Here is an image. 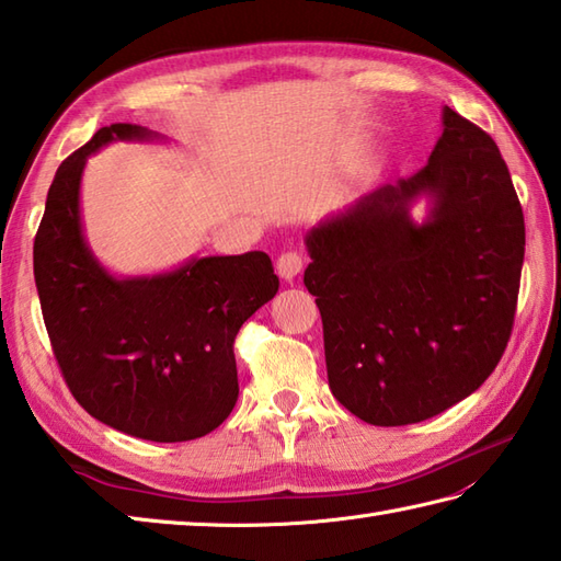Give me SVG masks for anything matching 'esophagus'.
I'll return each mask as SVG.
<instances>
[{
  "mask_svg": "<svg viewBox=\"0 0 561 561\" xmlns=\"http://www.w3.org/2000/svg\"><path fill=\"white\" fill-rule=\"evenodd\" d=\"M304 270V255L296 253V250H287L277 257V274L282 279H296V274Z\"/></svg>",
  "mask_w": 561,
  "mask_h": 561,
  "instance_id": "1",
  "label": "esophagus"
}]
</instances>
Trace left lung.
I'll use <instances>...</instances> for the list:
<instances>
[{"label":"left lung","mask_w":561,"mask_h":561,"mask_svg":"<svg viewBox=\"0 0 561 561\" xmlns=\"http://www.w3.org/2000/svg\"><path fill=\"white\" fill-rule=\"evenodd\" d=\"M422 171L306 236L328 383L376 426L424 422L478 390L514 328L526 224L494 139L450 111ZM430 199L422 225L409 217Z\"/></svg>","instance_id":"8db88e82"}]
</instances>
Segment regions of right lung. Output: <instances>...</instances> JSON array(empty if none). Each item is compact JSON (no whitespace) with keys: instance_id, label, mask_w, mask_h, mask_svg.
I'll use <instances>...</instances> for the list:
<instances>
[{"instance_id":"add662e5","label":"right lung","mask_w":561,"mask_h":561,"mask_svg":"<svg viewBox=\"0 0 561 561\" xmlns=\"http://www.w3.org/2000/svg\"><path fill=\"white\" fill-rule=\"evenodd\" d=\"M161 139L147 127H101L47 190L33 274L55 359L71 396L117 432L175 444L214 432L238 400L233 340L279 289L267 253L193 257L151 277H115L83 236L87 159L113 141Z\"/></svg>"}]
</instances>
